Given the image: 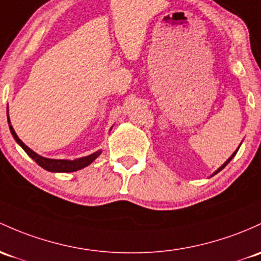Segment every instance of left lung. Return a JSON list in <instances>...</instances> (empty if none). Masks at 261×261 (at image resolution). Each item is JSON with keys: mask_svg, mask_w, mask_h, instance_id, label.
Instances as JSON below:
<instances>
[{"mask_svg": "<svg viewBox=\"0 0 261 261\" xmlns=\"http://www.w3.org/2000/svg\"><path fill=\"white\" fill-rule=\"evenodd\" d=\"M239 148H240V147H239ZM239 148H238V149H239ZM238 149H237V150H235V152L231 154V156H230V158H229V159H228V161H226V162H225V163H224L223 165H221V167L219 168V169H218V170H217V172H214V174H213V175H215V174H217V173H219L221 169H224V168H225V167H226V164H228V163H229V162H230V161H231V159H232V158H234V155H235V154H237V152H238ZM213 175H212V176H213Z\"/></svg>", "mask_w": 261, "mask_h": 261, "instance_id": "left-lung-1", "label": "left lung"}]
</instances>
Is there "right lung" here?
<instances>
[{"instance_id":"obj_1","label":"right lung","mask_w":261,"mask_h":261,"mask_svg":"<svg viewBox=\"0 0 261 261\" xmlns=\"http://www.w3.org/2000/svg\"><path fill=\"white\" fill-rule=\"evenodd\" d=\"M7 114H8V111H7ZM7 118H8V117H7ZM8 124H10V130H11V133H12L13 138H15V141L17 142L19 145H21L22 149H23L24 152L29 154L31 158H32L33 161L36 162V163L40 165V167L43 168V169L48 170V172H55V173L75 172V170H80V169H82V168L87 167V165L91 164L92 162H93L94 159H96L97 156L99 155L100 153H102V150H98V152L91 154V155H87V156H83V158L74 159V161H67V159L44 158V156H41L40 154H37L36 152H33L32 149H30V148L27 147V145L24 144V143L22 142L21 139L18 138L15 129H13V127L11 125L10 118H8Z\"/></svg>"}]
</instances>
